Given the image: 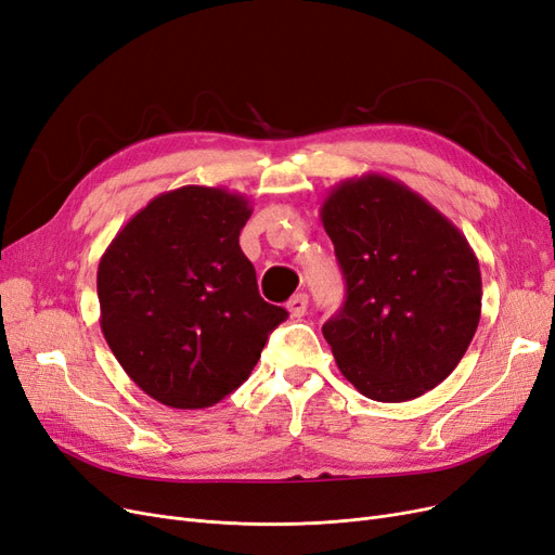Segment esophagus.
<instances>
[{"mask_svg": "<svg viewBox=\"0 0 555 555\" xmlns=\"http://www.w3.org/2000/svg\"><path fill=\"white\" fill-rule=\"evenodd\" d=\"M306 309H309V295H295L291 301H288V311L293 318H301L306 313Z\"/></svg>", "mask_w": 555, "mask_h": 555, "instance_id": "esophagus-1", "label": "esophagus"}]
</instances>
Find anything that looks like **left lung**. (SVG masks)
Masks as SVG:
<instances>
[{"instance_id": "1", "label": "left lung", "mask_w": 555, "mask_h": 555, "mask_svg": "<svg viewBox=\"0 0 555 555\" xmlns=\"http://www.w3.org/2000/svg\"><path fill=\"white\" fill-rule=\"evenodd\" d=\"M320 219L345 276L343 309L322 326L345 379L377 402L441 384L482 309L480 264L464 233L382 173L338 182Z\"/></svg>"}]
</instances>
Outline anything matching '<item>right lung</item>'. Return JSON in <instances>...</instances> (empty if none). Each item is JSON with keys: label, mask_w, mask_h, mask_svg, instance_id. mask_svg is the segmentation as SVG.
Here are the masks:
<instances>
[{"label": "right lung", "mask_w": 555, "mask_h": 555, "mask_svg": "<svg viewBox=\"0 0 555 555\" xmlns=\"http://www.w3.org/2000/svg\"><path fill=\"white\" fill-rule=\"evenodd\" d=\"M251 210L242 194L184 184L141 208L100 258V330L162 404L205 409L233 393L288 318L260 297L240 249Z\"/></svg>", "instance_id": "obj_1"}]
</instances>
